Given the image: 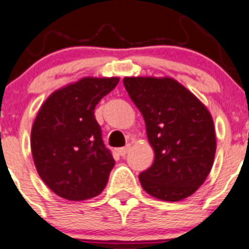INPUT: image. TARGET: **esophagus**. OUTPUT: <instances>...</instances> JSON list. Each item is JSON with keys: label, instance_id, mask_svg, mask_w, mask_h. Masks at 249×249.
Segmentation results:
<instances>
[{"label": "esophagus", "instance_id": "1", "mask_svg": "<svg viewBox=\"0 0 249 249\" xmlns=\"http://www.w3.org/2000/svg\"><path fill=\"white\" fill-rule=\"evenodd\" d=\"M129 150H131V145H129V144H127L126 146H123V148L118 149V154H120L121 156H124Z\"/></svg>", "mask_w": 249, "mask_h": 249}]
</instances>
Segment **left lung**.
I'll return each mask as SVG.
<instances>
[{
  "instance_id": "8db88e82",
  "label": "left lung",
  "mask_w": 249,
  "mask_h": 249,
  "mask_svg": "<svg viewBox=\"0 0 249 249\" xmlns=\"http://www.w3.org/2000/svg\"><path fill=\"white\" fill-rule=\"evenodd\" d=\"M123 84L143 115L155 158L139 175L142 187L165 202L188 198L207 179L216 151L207 106L170 77H124Z\"/></svg>"
}]
</instances>
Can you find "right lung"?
Masks as SVG:
<instances>
[{"mask_svg":"<svg viewBox=\"0 0 249 249\" xmlns=\"http://www.w3.org/2000/svg\"><path fill=\"white\" fill-rule=\"evenodd\" d=\"M118 82V77L82 78L53 91L40 107L32 127L33 160L58 197L79 202L105 188L115 160L94 110Z\"/></svg>","mask_w":249,"mask_h":249,"instance_id":"right-lung-1","label":"right lung"}]
</instances>
